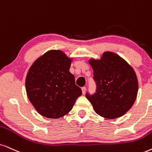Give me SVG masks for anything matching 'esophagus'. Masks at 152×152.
<instances>
[{
    "instance_id": "34e87169",
    "label": "esophagus",
    "mask_w": 152,
    "mask_h": 152,
    "mask_svg": "<svg viewBox=\"0 0 152 152\" xmlns=\"http://www.w3.org/2000/svg\"><path fill=\"white\" fill-rule=\"evenodd\" d=\"M82 93H83V94H85V93H86V87H83L82 88Z\"/></svg>"
}]
</instances>
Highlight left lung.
I'll list each match as a JSON object with an SVG mask.
<instances>
[{"instance_id": "obj_1", "label": "left lung", "mask_w": 152, "mask_h": 152, "mask_svg": "<svg viewBox=\"0 0 152 152\" xmlns=\"http://www.w3.org/2000/svg\"><path fill=\"white\" fill-rule=\"evenodd\" d=\"M96 83L95 93L86 97L94 110L104 118L121 117L131 108L138 90L137 76L124 59L111 52L103 54L99 60L90 59Z\"/></svg>"}]
</instances>
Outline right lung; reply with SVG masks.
Instances as JSON below:
<instances>
[{
  "label": "right lung",
  "mask_w": 152,
  "mask_h": 152,
  "mask_svg": "<svg viewBox=\"0 0 152 152\" xmlns=\"http://www.w3.org/2000/svg\"><path fill=\"white\" fill-rule=\"evenodd\" d=\"M72 59L50 50L34 62L26 78L28 98L42 116L58 118L68 114L82 90L69 72Z\"/></svg>",
  "instance_id": "obj_1"
}]
</instances>
